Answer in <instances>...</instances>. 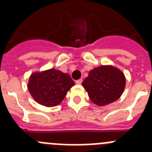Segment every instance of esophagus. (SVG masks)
I'll list each match as a JSON object with an SVG mask.
<instances>
[{"instance_id":"1","label":"esophagus","mask_w":152,"mask_h":152,"mask_svg":"<svg viewBox=\"0 0 152 152\" xmlns=\"http://www.w3.org/2000/svg\"><path fill=\"white\" fill-rule=\"evenodd\" d=\"M82 81H83L82 79L80 78V79H78V80H76V84H81V83H82Z\"/></svg>"}]
</instances>
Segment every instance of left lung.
Returning a JSON list of instances; mask_svg holds the SVG:
<instances>
[{"label":"left lung","mask_w":152,"mask_h":152,"mask_svg":"<svg viewBox=\"0 0 152 152\" xmlns=\"http://www.w3.org/2000/svg\"><path fill=\"white\" fill-rule=\"evenodd\" d=\"M125 85L123 72L114 67L103 65L91 70L82 83L91 101L98 106H105L118 100Z\"/></svg>","instance_id":"obj_1"}]
</instances>
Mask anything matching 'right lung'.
I'll use <instances>...</instances> for the list:
<instances>
[{
	"label": "right lung",
	"instance_id": "1",
	"mask_svg": "<svg viewBox=\"0 0 152 152\" xmlns=\"http://www.w3.org/2000/svg\"><path fill=\"white\" fill-rule=\"evenodd\" d=\"M75 82L68 74L55 69L31 75L28 90L34 100L45 107L58 105Z\"/></svg>",
	"mask_w": 152,
	"mask_h": 152
}]
</instances>
